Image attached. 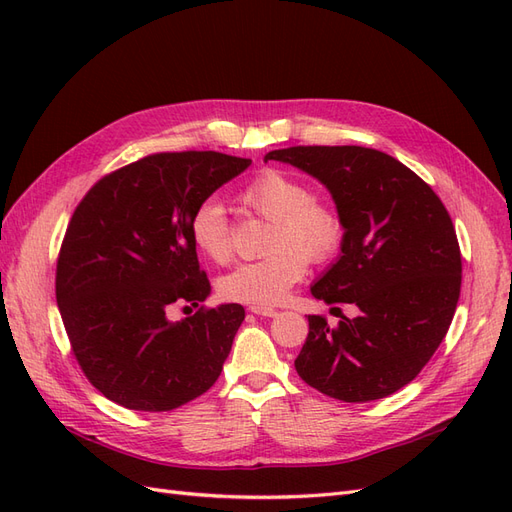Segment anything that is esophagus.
I'll use <instances>...</instances> for the list:
<instances>
[{
	"mask_svg": "<svg viewBox=\"0 0 512 512\" xmlns=\"http://www.w3.org/2000/svg\"><path fill=\"white\" fill-rule=\"evenodd\" d=\"M250 312L256 316H265V318H273L277 316V309L267 307V305H250Z\"/></svg>",
	"mask_w": 512,
	"mask_h": 512,
	"instance_id": "34e87169",
	"label": "esophagus"
}]
</instances>
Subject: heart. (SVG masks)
Instances as JSON below:
<instances>
[{
  "mask_svg": "<svg viewBox=\"0 0 512 512\" xmlns=\"http://www.w3.org/2000/svg\"><path fill=\"white\" fill-rule=\"evenodd\" d=\"M239 203L271 222L265 239L267 254L241 262L222 275L218 290L237 303H277L299 284L312 262H327L342 250L346 224L339 211L314 198L309 185L277 168L260 170L239 192ZM190 235L198 252L213 262L232 256V232L218 198L200 203L190 218Z\"/></svg>",
  "mask_w": 512,
  "mask_h": 512,
  "instance_id": "1",
  "label": "heart"
}]
</instances>
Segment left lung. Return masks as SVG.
Listing matches in <instances>:
<instances>
[{
    "label": "left lung",
    "instance_id": "left-lung-1",
    "mask_svg": "<svg viewBox=\"0 0 512 512\" xmlns=\"http://www.w3.org/2000/svg\"><path fill=\"white\" fill-rule=\"evenodd\" d=\"M269 160L327 185L346 237L312 294L359 307L337 327L307 316L297 374L348 404L393 395L421 374L455 316L461 252L451 215L421 177L376 149L288 147L269 151Z\"/></svg>",
    "mask_w": 512,
    "mask_h": 512
}]
</instances>
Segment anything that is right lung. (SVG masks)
<instances>
[{
	"mask_svg": "<svg viewBox=\"0 0 512 512\" xmlns=\"http://www.w3.org/2000/svg\"><path fill=\"white\" fill-rule=\"evenodd\" d=\"M252 164L218 151L153 153L102 177L61 241L55 294L72 354L115 404L166 412L220 378L245 309L173 305L211 292L190 235L194 209Z\"/></svg>",
	"mask_w": 512,
	"mask_h": 512,
	"instance_id": "1",
	"label": "right lung"
}]
</instances>
